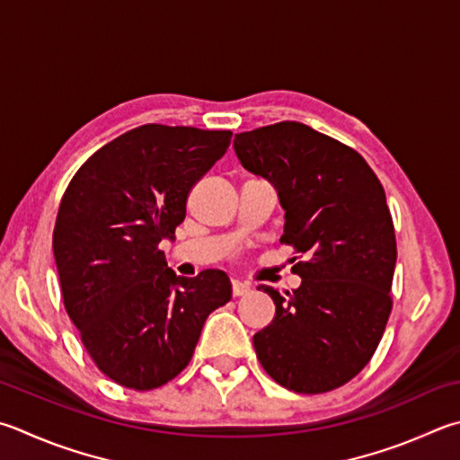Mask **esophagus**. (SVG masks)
Segmentation results:
<instances>
[{
    "label": "esophagus",
    "mask_w": 460,
    "mask_h": 460,
    "mask_svg": "<svg viewBox=\"0 0 460 460\" xmlns=\"http://www.w3.org/2000/svg\"><path fill=\"white\" fill-rule=\"evenodd\" d=\"M231 291H233V296H235V297L247 296L249 291H252V286H249V283H243V281H231Z\"/></svg>",
    "instance_id": "34e87169"
}]
</instances>
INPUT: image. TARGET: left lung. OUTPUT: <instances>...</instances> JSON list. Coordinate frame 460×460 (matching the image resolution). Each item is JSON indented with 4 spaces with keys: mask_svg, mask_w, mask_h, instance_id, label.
Returning <instances> with one entry per match:
<instances>
[{
    "mask_svg": "<svg viewBox=\"0 0 460 460\" xmlns=\"http://www.w3.org/2000/svg\"><path fill=\"white\" fill-rule=\"evenodd\" d=\"M233 148L278 189L279 241L305 257L291 294L261 286L275 317L253 336L259 362L299 394L344 386L370 362L392 312L396 237L380 181L354 148L294 120L239 132Z\"/></svg>",
    "mask_w": 460,
    "mask_h": 460,
    "instance_id": "1",
    "label": "left lung"
}]
</instances>
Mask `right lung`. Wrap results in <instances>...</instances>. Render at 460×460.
Instances as JSON below:
<instances>
[{
  "label": "right lung",
  "mask_w": 460,
  "mask_h": 460,
  "mask_svg": "<svg viewBox=\"0 0 460 460\" xmlns=\"http://www.w3.org/2000/svg\"><path fill=\"white\" fill-rule=\"evenodd\" d=\"M231 130L145 127L96 150L74 174L54 227L64 307L98 370L155 390L187 368L229 278H177L161 241L185 221L190 189L227 153Z\"/></svg>",
  "instance_id": "1"
}]
</instances>
